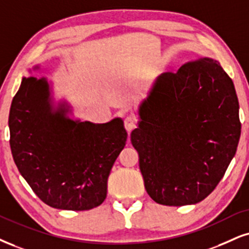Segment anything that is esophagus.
Returning <instances> with one entry per match:
<instances>
[{
    "mask_svg": "<svg viewBox=\"0 0 249 249\" xmlns=\"http://www.w3.org/2000/svg\"><path fill=\"white\" fill-rule=\"evenodd\" d=\"M136 124H137V120L135 116L129 115L124 119V128L128 133H130L131 130L136 128Z\"/></svg>",
    "mask_w": 249,
    "mask_h": 249,
    "instance_id": "esophagus-1",
    "label": "esophagus"
}]
</instances>
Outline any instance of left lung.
<instances>
[{
    "mask_svg": "<svg viewBox=\"0 0 249 249\" xmlns=\"http://www.w3.org/2000/svg\"><path fill=\"white\" fill-rule=\"evenodd\" d=\"M130 141L146 192L162 205L204 199L228 170L241 134L234 84L204 57L156 78Z\"/></svg>",
    "mask_w": 249,
    "mask_h": 249,
    "instance_id": "8db88e82",
    "label": "left lung"
}]
</instances>
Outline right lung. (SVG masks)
Returning a JSON list of instances; mask_svg holds the SVG:
<instances>
[{
    "label": "right lung",
    "mask_w": 249,
    "mask_h": 249,
    "mask_svg": "<svg viewBox=\"0 0 249 249\" xmlns=\"http://www.w3.org/2000/svg\"><path fill=\"white\" fill-rule=\"evenodd\" d=\"M68 114L71 105L55 103L47 78L23 77L9 113L12 158L46 204L90 210L105 201L107 179L128 134L121 118L93 124Z\"/></svg>",
    "instance_id": "add662e5"
}]
</instances>
